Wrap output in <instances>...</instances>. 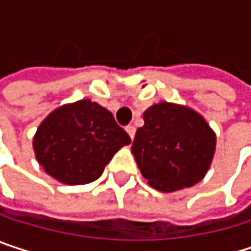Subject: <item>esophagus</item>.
<instances>
[{"instance_id":"esophagus-1","label":"esophagus","mask_w":251,"mask_h":251,"mask_svg":"<svg viewBox=\"0 0 251 251\" xmlns=\"http://www.w3.org/2000/svg\"><path fill=\"white\" fill-rule=\"evenodd\" d=\"M125 129H126V132H127V135L130 136V139L133 141V138H135V127H133L132 125H129V126H126Z\"/></svg>"}]
</instances>
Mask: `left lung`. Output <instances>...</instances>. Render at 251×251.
Segmentation results:
<instances>
[{
	"label": "left lung",
	"instance_id": "1",
	"mask_svg": "<svg viewBox=\"0 0 251 251\" xmlns=\"http://www.w3.org/2000/svg\"><path fill=\"white\" fill-rule=\"evenodd\" d=\"M217 147V135L196 110L160 101L144 112L132 154L148 180L160 192L192 187L208 173Z\"/></svg>",
	"mask_w": 251,
	"mask_h": 251
}]
</instances>
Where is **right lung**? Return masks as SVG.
<instances>
[{
    "label": "right lung",
    "mask_w": 251,
    "mask_h": 251,
    "mask_svg": "<svg viewBox=\"0 0 251 251\" xmlns=\"http://www.w3.org/2000/svg\"><path fill=\"white\" fill-rule=\"evenodd\" d=\"M130 138L113 115L90 99L52 110L33 136V150L45 173L64 184H87Z\"/></svg>",
    "instance_id": "obj_1"
}]
</instances>
